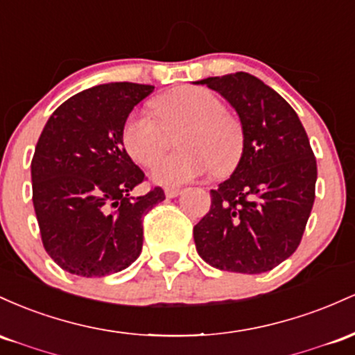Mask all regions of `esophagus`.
<instances>
[{
  "instance_id": "34e87169",
  "label": "esophagus",
  "mask_w": 355,
  "mask_h": 355,
  "mask_svg": "<svg viewBox=\"0 0 355 355\" xmlns=\"http://www.w3.org/2000/svg\"><path fill=\"white\" fill-rule=\"evenodd\" d=\"M164 194H166V198H178L179 194H181V189H178V188H167V189L164 191Z\"/></svg>"
}]
</instances>
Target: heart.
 I'll return each instance as SVG.
<instances>
[{"label": "heart", "instance_id": "1", "mask_svg": "<svg viewBox=\"0 0 355 355\" xmlns=\"http://www.w3.org/2000/svg\"><path fill=\"white\" fill-rule=\"evenodd\" d=\"M153 107L166 129L188 124L178 142L182 153L154 166L150 173L154 184L176 188L211 171L226 176L238 166L245 149V132L238 119L223 112V102L214 92L182 85L157 97ZM160 125L144 110H132L125 117L122 142L137 164L153 166L166 150V132Z\"/></svg>", "mask_w": 355, "mask_h": 355}]
</instances>
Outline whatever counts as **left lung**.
<instances>
[{
	"instance_id": "8db88e82",
	"label": "left lung",
	"mask_w": 355,
	"mask_h": 355,
	"mask_svg": "<svg viewBox=\"0 0 355 355\" xmlns=\"http://www.w3.org/2000/svg\"><path fill=\"white\" fill-rule=\"evenodd\" d=\"M218 92L245 132L233 174L211 189L209 213L194 226L199 257L214 268L270 272L300 245L315 199L317 161L290 103L246 71L196 82Z\"/></svg>"
}]
</instances>
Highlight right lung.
Here are the masks:
<instances>
[{"instance_id":"obj_1","label":"right lung","mask_w":355,"mask_h":355,"mask_svg":"<svg viewBox=\"0 0 355 355\" xmlns=\"http://www.w3.org/2000/svg\"><path fill=\"white\" fill-rule=\"evenodd\" d=\"M154 85L110 82L85 89L50 115L33 161V206L46 253L65 272L105 277L142 252V216L164 191H130L144 181L122 142V125Z\"/></svg>"}]
</instances>
